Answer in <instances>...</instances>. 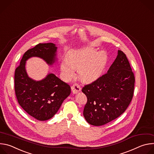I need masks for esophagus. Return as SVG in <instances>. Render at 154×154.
Segmentation results:
<instances>
[{"instance_id": "obj_1", "label": "esophagus", "mask_w": 154, "mask_h": 154, "mask_svg": "<svg viewBox=\"0 0 154 154\" xmlns=\"http://www.w3.org/2000/svg\"><path fill=\"white\" fill-rule=\"evenodd\" d=\"M71 90L74 94H76L79 91H80L81 87L78 83H75L71 86Z\"/></svg>"}]
</instances>
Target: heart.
Segmentation results:
<instances>
[{
    "instance_id": "1",
    "label": "heart",
    "mask_w": 154,
    "mask_h": 154,
    "mask_svg": "<svg viewBox=\"0 0 154 154\" xmlns=\"http://www.w3.org/2000/svg\"><path fill=\"white\" fill-rule=\"evenodd\" d=\"M107 61L104 52L97 53L96 51L88 49L75 51L69 55L66 61H63L61 69L67 79L75 76V70H79L81 80L90 82L96 80L102 73Z\"/></svg>"
}]
</instances>
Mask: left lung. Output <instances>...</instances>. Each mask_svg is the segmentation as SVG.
<instances>
[{"instance_id":"left-lung-1","label":"left lung","mask_w":154,"mask_h":154,"mask_svg":"<svg viewBox=\"0 0 154 154\" xmlns=\"http://www.w3.org/2000/svg\"><path fill=\"white\" fill-rule=\"evenodd\" d=\"M135 76L125 54L121 51L107 72L84 86L87 97L83 116L89 124L100 126L121 115L133 98Z\"/></svg>"}]
</instances>
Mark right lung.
I'll return each mask as SVG.
<instances>
[{
  "instance_id": "add662e5",
  "label": "right lung",
  "mask_w": 154,
  "mask_h": 154,
  "mask_svg": "<svg viewBox=\"0 0 154 154\" xmlns=\"http://www.w3.org/2000/svg\"><path fill=\"white\" fill-rule=\"evenodd\" d=\"M57 48L54 43H39L26 51L14 73V90L19 104L31 116L39 121L52 118L64 100L71 94V86L54 74L35 81L26 71V61L38 57L50 65L55 61Z\"/></svg>"
}]
</instances>
